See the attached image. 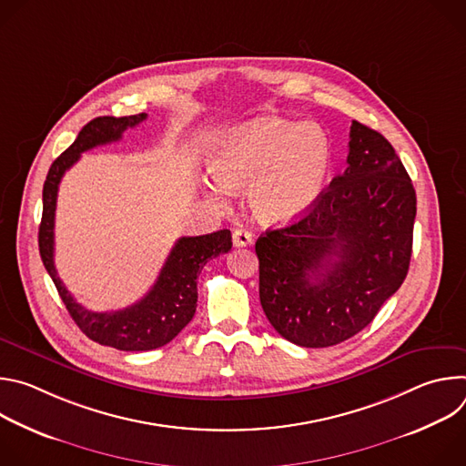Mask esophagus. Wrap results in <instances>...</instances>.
<instances>
[{
    "instance_id": "esophagus-1",
    "label": "esophagus",
    "mask_w": 466,
    "mask_h": 466,
    "mask_svg": "<svg viewBox=\"0 0 466 466\" xmlns=\"http://www.w3.org/2000/svg\"><path fill=\"white\" fill-rule=\"evenodd\" d=\"M232 241L236 247H247L254 241V236H252V232H248L245 228H236L232 232Z\"/></svg>"
}]
</instances>
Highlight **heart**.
Here are the masks:
<instances>
[{"label": "heart", "mask_w": 466, "mask_h": 466, "mask_svg": "<svg viewBox=\"0 0 466 466\" xmlns=\"http://www.w3.org/2000/svg\"><path fill=\"white\" fill-rule=\"evenodd\" d=\"M331 164L319 125L261 117L232 128L214 147L210 171L228 189L248 187L252 210L268 221H291L322 195ZM219 198L221 189L210 186Z\"/></svg>", "instance_id": "1"}]
</instances>
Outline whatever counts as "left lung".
<instances>
[{
	"instance_id": "left-lung-1",
	"label": "left lung",
	"mask_w": 466,
	"mask_h": 466,
	"mask_svg": "<svg viewBox=\"0 0 466 466\" xmlns=\"http://www.w3.org/2000/svg\"><path fill=\"white\" fill-rule=\"evenodd\" d=\"M347 162L306 216L256 241L261 308L284 339L306 349L356 336L410 269L417 195L404 164L360 121Z\"/></svg>"
}]
</instances>
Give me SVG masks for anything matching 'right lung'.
Segmentation results:
<instances>
[{"label": "right lung", "instance_id": "obj_1", "mask_svg": "<svg viewBox=\"0 0 466 466\" xmlns=\"http://www.w3.org/2000/svg\"><path fill=\"white\" fill-rule=\"evenodd\" d=\"M147 117L146 112L135 116H103L86 123L77 140L66 149L49 167L42 191V223L38 228V247L44 268L49 273L66 309L70 311L83 334L92 341L125 352L153 350L167 345L193 319L197 308V277L210 258H218L232 248L230 230H218L205 236H184L171 248L164 268L149 293L119 311H90L83 308L66 289L56 275L55 252V208L58 184L79 158L81 153L117 142L128 127H137Z\"/></svg>", "mask_w": 466, "mask_h": 466}]
</instances>
